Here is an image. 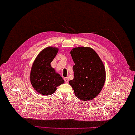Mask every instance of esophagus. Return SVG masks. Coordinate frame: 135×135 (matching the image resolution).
Returning <instances> with one entry per match:
<instances>
[{"mask_svg":"<svg viewBox=\"0 0 135 135\" xmlns=\"http://www.w3.org/2000/svg\"><path fill=\"white\" fill-rule=\"evenodd\" d=\"M64 79L65 82H66V83H67V82H68V81H69V79H68V77H66V78H64Z\"/></svg>","mask_w":135,"mask_h":135,"instance_id":"esophagus-1","label":"esophagus"}]
</instances>
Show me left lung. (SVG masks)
<instances>
[{
  "mask_svg": "<svg viewBox=\"0 0 135 135\" xmlns=\"http://www.w3.org/2000/svg\"><path fill=\"white\" fill-rule=\"evenodd\" d=\"M70 53L75 64L73 68L74 79L69 84L79 99L92 100L98 95L104 85L105 70L103 62L91 47H75Z\"/></svg>",
  "mask_w": 135,
  "mask_h": 135,
  "instance_id": "obj_1",
  "label": "left lung"
}]
</instances>
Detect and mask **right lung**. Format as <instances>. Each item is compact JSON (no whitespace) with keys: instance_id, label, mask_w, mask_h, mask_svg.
Returning a JSON list of instances; mask_svg holds the SVG:
<instances>
[{"instance_id":"add662e5","label":"right lung","mask_w":135,"mask_h":135,"mask_svg":"<svg viewBox=\"0 0 135 135\" xmlns=\"http://www.w3.org/2000/svg\"><path fill=\"white\" fill-rule=\"evenodd\" d=\"M59 49L47 47L36 57L30 73V81L33 89L43 95H50L57 87L64 83V79L50 65L58 52Z\"/></svg>"}]
</instances>
